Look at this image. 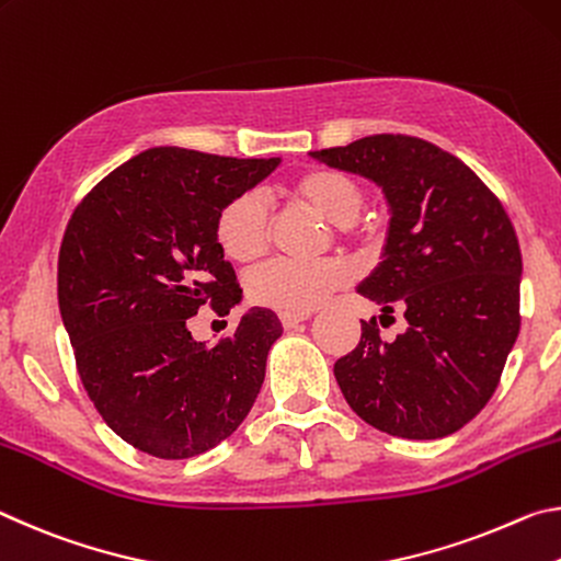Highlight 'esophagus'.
<instances>
[{
	"instance_id": "34e87169",
	"label": "esophagus",
	"mask_w": 561,
	"mask_h": 561,
	"mask_svg": "<svg viewBox=\"0 0 561 561\" xmlns=\"http://www.w3.org/2000/svg\"><path fill=\"white\" fill-rule=\"evenodd\" d=\"M308 318H310V313H280V323H283V328L290 330Z\"/></svg>"
}]
</instances>
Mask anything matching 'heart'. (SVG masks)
<instances>
[{
  "mask_svg": "<svg viewBox=\"0 0 561 561\" xmlns=\"http://www.w3.org/2000/svg\"><path fill=\"white\" fill-rule=\"evenodd\" d=\"M293 204L310 208L320 218L337 226L347 243L363 236L357 216H360L365 194L351 173L310 167L293 176L283 186ZM214 236L226 259L236 263H251L261 259L271 241V216L263 201L253 194H241L226 201L214 220ZM347 271L337 261L296 263L275 259L248 273V298L259 306L280 310V313H310L330 293L345 283Z\"/></svg>",
  "mask_w": 561,
  "mask_h": 561,
  "instance_id": "obj_1",
  "label": "heart"
}]
</instances>
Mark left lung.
<instances>
[{
	"instance_id": "8db88e82",
	"label": "left lung",
	"mask_w": 561,
	"mask_h": 561,
	"mask_svg": "<svg viewBox=\"0 0 561 561\" xmlns=\"http://www.w3.org/2000/svg\"><path fill=\"white\" fill-rule=\"evenodd\" d=\"M310 156L378 183L392 214L382 263L357 293L380 320L402 310L408 328L382 341L378 320H360V343L335 363L347 405L394 437L457 433L490 402L519 335L522 253L507 210L467 163L417 136Z\"/></svg>"
}]
</instances>
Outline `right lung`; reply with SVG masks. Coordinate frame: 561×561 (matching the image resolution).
I'll list each match as a JSON object with an SVG mask.
<instances>
[{
	"label": "right lung",
	"instance_id": "obj_1",
	"mask_svg": "<svg viewBox=\"0 0 561 561\" xmlns=\"http://www.w3.org/2000/svg\"><path fill=\"white\" fill-rule=\"evenodd\" d=\"M280 159L149 149L101 179L73 208L59 248V310L79 378L128 445L186 460L224 443L251 412L283 328L251 308L216 345L188 318L241 302L214 220Z\"/></svg>",
	"mask_w": 561,
	"mask_h": 561
}]
</instances>
